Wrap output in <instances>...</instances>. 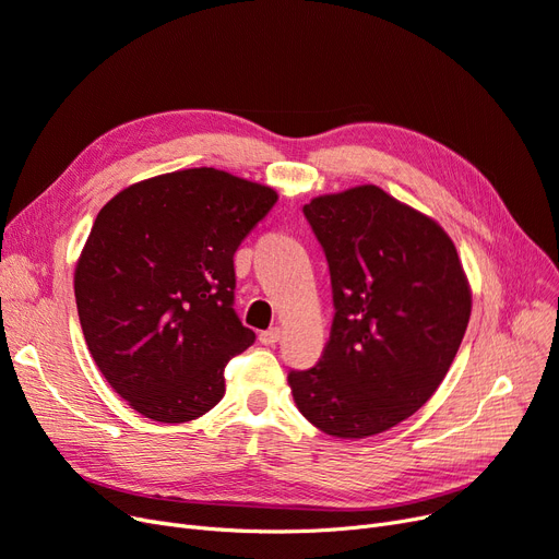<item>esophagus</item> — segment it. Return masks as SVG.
<instances>
[{"mask_svg": "<svg viewBox=\"0 0 559 559\" xmlns=\"http://www.w3.org/2000/svg\"><path fill=\"white\" fill-rule=\"evenodd\" d=\"M281 341V329L278 326H272L266 329V332H260V343L262 345H276Z\"/></svg>", "mask_w": 559, "mask_h": 559, "instance_id": "obj_1", "label": "esophagus"}]
</instances>
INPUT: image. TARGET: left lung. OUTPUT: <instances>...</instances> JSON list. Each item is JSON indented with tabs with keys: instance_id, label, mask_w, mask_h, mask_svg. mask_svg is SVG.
Masks as SVG:
<instances>
[{
	"instance_id": "left-lung-1",
	"label": "left lung",
	"mask_w": 559,
	"mask_h": 559,
	"mask_svg": "<svg viewBox=\"0 0 559 559\" xmlns=\"http://www.w3.org/2000/svg\"><path fill=\"white\" fill-rule=\"evenodd\" d=\"M304 216L326 255L336 313L320 361L287 382L326 436H378L444 380L469 322L467 276L442 227L380 186L313 198Z\"/></svg>"
}]
</instances>
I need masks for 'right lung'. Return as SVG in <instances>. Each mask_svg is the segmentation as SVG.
<instances>
[{
  "mask_svg": "<svg viewBox=\"0 0 559 559\" xmlns=\"http://www.w3.org/2000/svg\"><path fill=\"white\" fill-rule=\"evenodd\" d=\"M278 195L216 168L138 181L98 212L75 264L90 353L142 417L183 424L225 394L223 370L253 345L235 313V253Z\"/></svg>",
  "mask_w": 559,
  "mask_h": 559,
  "instance_id": "add662e5",
  "label": "right lung"
}]
</instances>
